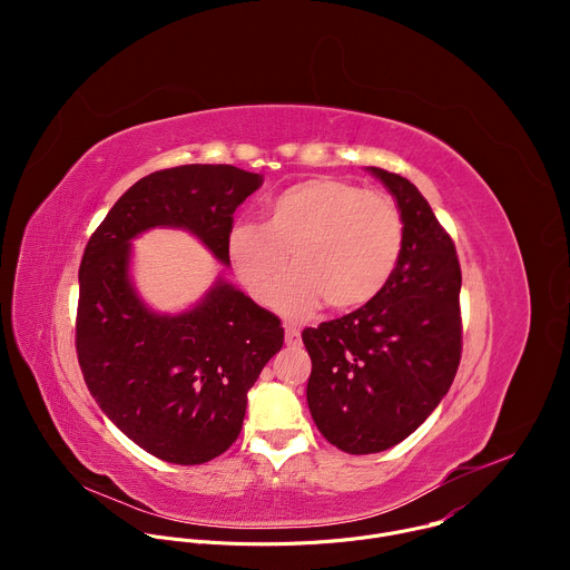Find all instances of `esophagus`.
Instances as JSON below:
<instances>
[{"label":"esophagus","mask_w":570,"mask_h":570,"mask_svg":"<svg viewBox=\"0 0 570 570\" xmlns=\"http://www.w3.org/2000/svg\"><path fill=\"white\" fill-rule=\"evenodd\" d=\"M286 345L288 347L299 345V330L297 327H286Z\"/></svg>","instance_id":"obj_1"}]
</instances>
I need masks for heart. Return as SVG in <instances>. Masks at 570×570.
I'll return each instance as SVG.
<instances>
[{"mask_svg": "<svg viewBox=\"0 0 570 570\" xmlns=\"http://www.w3.org/2000/svg\"><path fill=\"white\" fill-rule=\"evenodd\" d=\"M262 218L232 225L227 257L259 304L277 299L286 315L308 313L322 297L332 308L370 302L390 282L403 250L396 205L334 176L306 178L268 196ZM288 249L296 268L283 283Z\"/></svg>", "mask_w": 570, "mask_h": 570, "instance_id": "obj_1", "label": "heart"}]
</instances>
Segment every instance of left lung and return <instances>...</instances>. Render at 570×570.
<instances>
[{"instance_id": "obj_1", "label": "left lung", "mask_w": 570, "mask_h": 570, "mask_svg": "<svg viewBox=\"0 0 570 570\" xmlns=\"http://www.w3.org/2000/svg\"><path fill=\"white\" fill-rule=\"evenodd\" d=\"M365 169L401 214L396 271L367 304L302 334L311 417L324 440L352 455L385 451L417 431L449 392L462 350V275L451 236L411 180Z\"/></svg>"}]
</instances>
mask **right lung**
<instances>
[{"label":"right lung","mask_w":570,"mask_h":570,"mask_svg":"<svg viewBox=\"0 0 570 570\" xmlns=\"http://www.w3.org/2000/svg\"><path fill=\"white\" fill-rule=\"evenodd\" d=\"M262 185L229 165L155 171L112 205L86 246L78 365L106 417L159 460L203 464L232 446L284 327L223 275L189 308L155 311L132 282V240L155 227L185 229L229 266L232 214Z\"/></svg>","instance_id":"right-lung-1"}]
</instances>
